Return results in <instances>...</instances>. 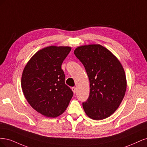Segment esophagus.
<instances>
[{
  "mask_svg": "<svg viewBox=\"0 0 147 147\" xmlns=\"http://www.w3.org/2000/svg\"><path fill=\"white\" fill-rule=\"evenodd\" d=\"M72 90H73V93L75 94L76 93V87H72Z\"/></svg>",
  "mask_w": 147,
  "mask_h": 147,
  "instance_id": "esophagus-1",
  "label": "esophagus"
}]
</instances>
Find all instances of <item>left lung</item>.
Listing matches in <instances>:
<instances>
[{"instance_id":"8db88e82","label":"left lung","mask_w":147,"mask_h":147,"mask_svg":"<svg viewBox=\"0 0 147 147\" xmlns=\"http://www.w3.org/2000/svg\"><path fill=\"white\" fill-rule=\"evenodd\" d=\"M74 53L84 66L90 81V94L82 102L84 110L92 119H105L117 109L124 98V69L111 51L99 45L79 46Z\"/></svg>"}]
</instances>
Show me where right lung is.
Listing matches in <instances>:
<instances>
[{
    "instance_id": "1",
    "label": "right lung",
    "mask_w": 147,
    "mask_h": 147,
    "mask_svg": "<svg viewBox=\"0 0 147 147\" xmlns=\"http://www.w3.org/2000/svg\"><path fill=\"white\" fill-rule=\"evenodd\" d=\"M68 46H49L32 57L24 69L21 87L30 105L48 117H58L67 108L73 92L65 83L61 64L71 51Z\"/></svg>"
}]
</instances>
